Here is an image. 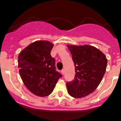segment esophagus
Instances as JSON below:
<instances>
[{"mask_svg":"<svg viewBox=\"0 0 121 121\" xmlns=\"http://www.w3.org/2000/svg\"><path fill=\"white\" fill-rule=\"evenodd\" d=\"M61 73H62V74H63V75H64V74H65V69H63L61 70Z\"/></svg>","mask_w":121,"mask_h":121,"instance_id":"34e87169","label":"esophagus"}]
</instances>
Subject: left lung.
Returning a JSON list of instances; mask_svg holds the SVG:
<instances>
[{
	"instance_id": "8db88e82",
	"label": "left lung",
	"mask_w": 121,
	"mask_h": 121,
	"mask_svg": "<svg viewBox=\"0 0 121 121\" xmlns=\"http://www.w3.org/2000/svg\"><path fill=\"white\" fill-rule=\"evenodd\" d=\"M75 65L74 80L66 83L68 93L76 98L92 93L98 87L106 71L105 54L90 45H67Z\"/></svg>"
}]
</instances>
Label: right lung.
I'll return each instance as SVG.
<instances>
[{"label": "right lung", "instance_id": "right-lung-1", "mask_svg": "<svg viewBox=\"0 0 121 121\" xmlns=\"http://www.w3.org/2000/svg\"><path fill=\"white\" fill-rule=\"evenodd\" d=\"M54 44L38 40L23 49L18 57L19 74L27 88L36 95L46 97L53 92L61 74L56 70L50 55Z\"/></svg>", "mask_w": 121, "mask_h": 121}]
</instances>
